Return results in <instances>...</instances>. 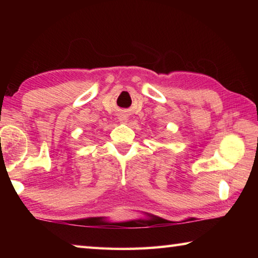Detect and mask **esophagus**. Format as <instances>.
Returning <instances> with one entry per match:
<instances>
[{
    "label": "esophagus",
    "instance_id": "1",
    "mask_svg": "<svg viewBox=\"0 0 258 258\" xmlns=\"http://www.w3.org/2000/svg\"><path fill=\"white\" fill-rule=\"evenodd\" d=\"M127 120H128V118L126 116H124V115H121L120 117H119V121L120 123H123V124H125V123H127Z\"/></svg>",
    "mask_w": 258,
    "mask_h": 258
}]
</instances>
